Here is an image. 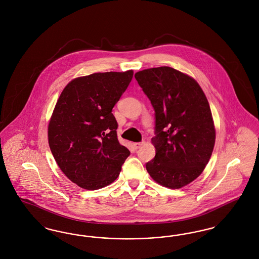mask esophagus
<instances>
[{"instance_id":"34e87169","label":"esophagus","mask_w":259,"mask_h":259,"mask_svg":"<svg viewBox=\"0 0 259 259\" xmlns=\"http://www.w3.org/2000/svg\"><path fill=\"white\" fill-rule=\"evenodd\" d=\"M143 145H144V142H139V143H135L133 146H134V148H135L136 149H139Z\"/></svg>"}]
</instances>
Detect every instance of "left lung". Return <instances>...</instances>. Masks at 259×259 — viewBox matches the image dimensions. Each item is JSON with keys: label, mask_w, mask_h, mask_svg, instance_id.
<instances>
[{"label": "left lung", "mask_w": 259, "mask_h": 259, "mask_svg": "<svg viewBox=\"0 0 259 259\" xmlns=\"http://www.w3.org/2000/svg\"><path fill=\"white\" fill-rule=\"evenodd\" d=\"M155 115V157L146 168L159 185L181 188L204 171L215 141L209 102L197 81L170 67L135 74Z\"/></svg>", "instance_id": "left-lung-1"}]
</instances>
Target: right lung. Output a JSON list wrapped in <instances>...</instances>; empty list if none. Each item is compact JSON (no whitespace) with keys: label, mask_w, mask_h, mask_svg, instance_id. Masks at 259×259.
Here are the masks:
<instances>
[{"label":"right lung","mask_w":259,"mask_h":259,"mask_svg":"<svg viewBox=\"0 0 259 259\" xmlns=\"http://www.w3.org/2000/svg\"><path fill=\"white\" fill-rule=\"evenodd\" d=\"M133 71L95 73L64 88L49 124V144L62 172L75 185L96 190L114 182L130 151L117 139L112 108Z\"/></svg>","instance_id":"1"}]
</instances>
